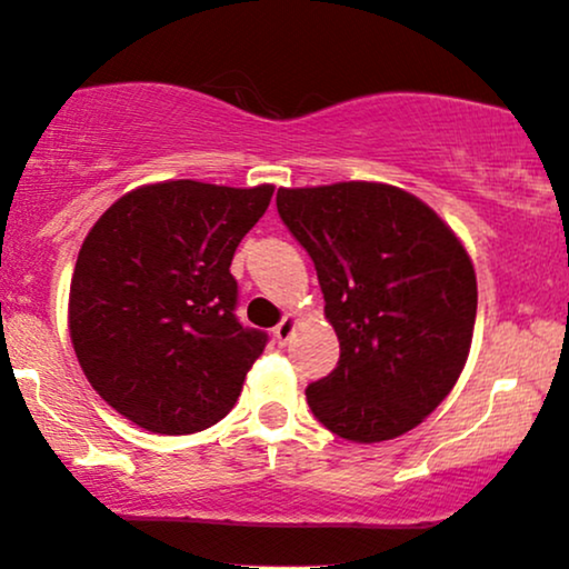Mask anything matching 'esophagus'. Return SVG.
Returning <instances> with one entry per match:
<instances>
[{"label": "esophagus", "instance_id": "34e87169", "mask_svg": "<svg viewBox=\"0 0 569 569\" xmlns=\"http://www.w3.org/2000/svg\"><path fill=\"white\" fill-rule=\"evenodd\" d=\"M295 326H298V316H292V313H287V316L282 318V321H279V323L274 326V339H277V345H287V341H290Z\"/></svg>", "mask_w": 569, "mask_h": 569}]
</instances>
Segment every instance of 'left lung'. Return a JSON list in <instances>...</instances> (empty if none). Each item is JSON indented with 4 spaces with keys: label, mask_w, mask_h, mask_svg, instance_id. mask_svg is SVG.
Instances as JSON below:
<instances>
[{
    "label": "left lung",
    "mask_w": 569,
    "mask_h": 569,
    "mask_svg": "<svg viewBox=\"0 0 569 569\" xmlns=\"http://www.w3.org/2000/svg\"><path fill=\"white\" fill-rule=\"evenodd\" d=\"M277 209L316 263L341 355L306 388L318 422L352 442L415 430L453 391L477 321V274L438 212L399 186L279 189Z\"/></svg>",
    "instance_id": "left-lung-1"
}]
</instances>
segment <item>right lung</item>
<instances>
[{
  "mask_svg": "<svg viewBox=\"0 0 569 569\" xmlns=\"http://www.w3.org/2000/svg\"><path fill=\"white\" fill-rule=\"evenodd\" d=\"M271 193V183H147L92 224L69 284V337L84 378L121 417L191 435L236 407L267 333L232 313L230 263Z\"/></svg>",
  "mask_w": 569,
  "mask_h": 569,
  "instance_id": "add662e5",
  "label": "right lung"
}]
</instances>
